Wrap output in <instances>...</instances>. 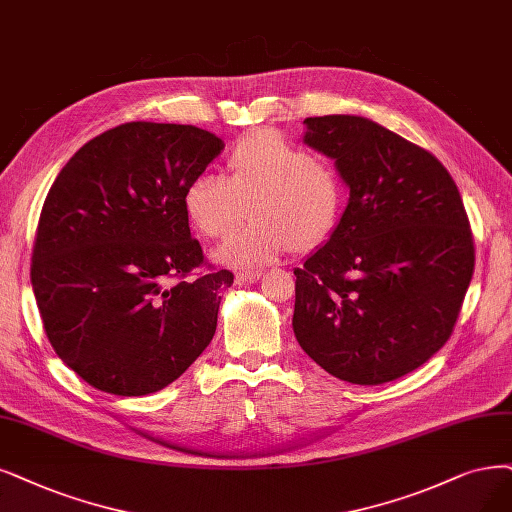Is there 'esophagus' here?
Instances as JSON below:
<instances>
[{"label":"esophagus","mask_w":512,"mask_h":512,"mask_svg":"<svg viewBox=\"0 0 512 512\" xmlns=\"http://www.w3.org/2000/svg\"><path fill=\"white\" fill-rule=\"evenodd\" d=\"M259 278H261V272H257V270L236 274V282H238V285H249V282H257Z\"/></svg>","instance_id":"esophagus-1"}]
</instances>
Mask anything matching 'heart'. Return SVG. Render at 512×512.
<instances>
[{
	"mask_svg": "<svg viewBox=\"0 0 512 512\" xmlns=\"http://www.w3.org/2000/svg\"><path fill=\"white\" fill-rule=\"evenodd\" d=\"M251 204L255 223L227 236L213 257L253 268L282 253L314 251L337 227L344 187L335 170L308 149L263 128L242 137L225 158V177L202 170L183 187V213L198 234L219 238Z\"/></svg>",
	"mask_w": 512,
	"mask_h": 512,
	"instance_id": "heart-1",
	"label": "heart"
}]
</instances>
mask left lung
Masks as SVG:
<instances>
[{
	"instance_id": "obj_1",
	"label": "left lung",
	"mask_w": 512,
	"mask_h": 512,
	"mask_svg": "<svg viewBox=\"0 0 512 512\" xmlns=\"http://www.w3.org/2000/svg\"><path fill=\"white\" fill-rule=\"evenodd\" d=\"M348 206L295 268L293 331L316 365L377 386L422 367L456 325L475 270L462 196L430 151L363 116L306 118Z\"/></svg>"
}]
</instances>
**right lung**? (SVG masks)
<instances>
[{"label": "right lung", "instance_id": "1", "mask_svg": "<svg viewBox=\"0 0 512 512\" xmlns=\"http://www.w3.org/2000/svg\"><path fill=\"white\" fill-rule=\"evenodd\" d=\"M221 149L196 126L128 122L75 151L52 183L31 285L54 352L92 388L158 392L211 344L234 274L185 280L204 255L181 194Z\"/></svg>", "mask_w": 512, "mask_h": 512}]
</instances>
